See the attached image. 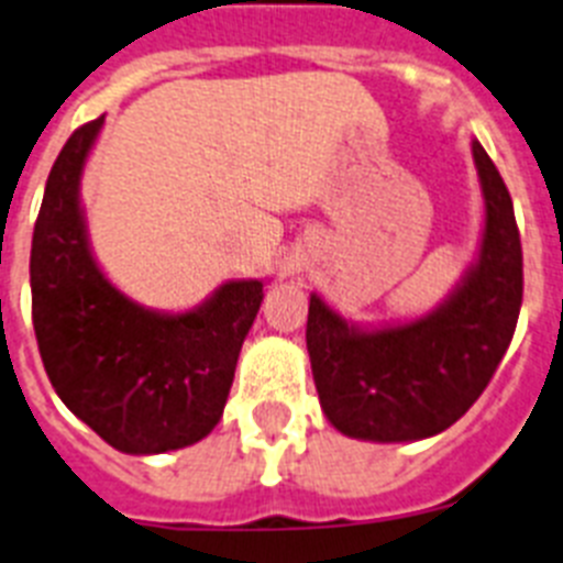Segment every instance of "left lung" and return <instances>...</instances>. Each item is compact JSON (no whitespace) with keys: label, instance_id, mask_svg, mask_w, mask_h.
Listing matches in <instances>:
<instances>
[{"label":"left lung","instance_id":"left-lung-1","mask_svg":"<svg viewBox=\"0 0 563 563\" xmlns=\"http://www.w3.org/2000/svg\"><path fill=\"white\" fill-rule=\"evenodd\" d=\"M486 225L481 257L423 320L361 332L311 295L306 346L325 418L349 438L420 441L464 418L493 380L523 297L521 234L498 168L472 143Z\"/></svg>","mask_w":563,"mask_h":563}]
</instances>
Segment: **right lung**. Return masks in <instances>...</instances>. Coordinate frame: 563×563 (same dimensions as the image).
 I'll use <instances>...</instances> for the list:
<instances>
[{"label":"right lung","instance_id":"right-lung-1","mask_svg":"<svg viewBox=\"0 0 563 563\" xmlns=\"http://www.w3.org/2000/svg\"><path fill=\"white\" fill-rule=\"evenodd\" d=\"M102 129L85 122L51 168L31 243V309L56 395L113 450H183L223 418L263 283H225L186 314L131 303L99 272L79 211V174Z\"/></svg>","mask_w":563,"mask_h":563}]
</instances>
